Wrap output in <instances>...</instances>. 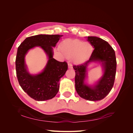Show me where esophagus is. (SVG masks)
<instances>
[{"label": "esophagus", "mask_w": 133, "mask_h": 133, "mask_svg": "<svg viewBox=\"0 0 133 133\" xmlns=\"http://www.w3.org/2000/svg\"><path fill=\"white\" fill-rule=\"evenodd\" d=\"M68 67H69V69H72V65L71 64V63L70 62H69L68 63Z\"/></svg>", "instance_id": "esophagus-1"}]
</instances>
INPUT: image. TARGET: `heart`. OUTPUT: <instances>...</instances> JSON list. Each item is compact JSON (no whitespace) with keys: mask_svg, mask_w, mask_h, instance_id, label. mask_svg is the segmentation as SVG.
Instances as JSON below:
<instances>
[{"mask_svg":"<svg viewBox=\"0 0 133 133\" xmlns=\"http://www.w3.org/2000/svg\"><path fill=\"white\" fill-rule=\"evenodd\" d=\"M59 48L67 58H72L77 63H82L91 57L94 47L89 42H83L79 39H67L62 41Z\"/></svg>","mask_w":133,"mask_h":133,"instance_id":"heart-1","label":"heart"}]
</instances>
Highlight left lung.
I'll list each match as a JSON object with an SVG mask.
<instances>
[{"label": "left lung", "mask_w": 133, "mask_h": 133, "mask_svg": "<svg viewBox=\"0 0 133 133\" xmlns=\"http://www.w3.org/2000/svg\"><path fill=\"white\" fill-rule=\"evenodd\" d=\"M87 38L94 50L89 61L83 64L73 66L75 70V89L78 95L84 99L100 101L109 94L113 87L116 74V57L114 50L108 42L97 36ZM92 62L101 63L103 75L94 85H89L85 82L87 70L88 65Z\"/></svg>", "instance_id": "8db88e82"}]
</instances>
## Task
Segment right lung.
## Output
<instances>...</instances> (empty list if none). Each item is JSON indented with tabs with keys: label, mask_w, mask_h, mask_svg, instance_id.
I'll return each mask as SVG.
<instances>
[{
	"label": "right lung",
	"mask_w": 133,
	"mask_h": 133,
	"mask_svg": "<svg viewBox=\"0 0 133 133\" xmlns=\"http://www.w3.org/2000/svg\"><path fill=\"white\" fill-rule=\"evenodd\" d=\"M63 35L40 34L27 38L18 48L16 57V76L20 86L31 98L38 101L51 99L57 94L60 79L67 70V63L53 58V47ZM35 46L42 48L48 57L46 66L37 75L28 71L25 56Z\"/></svg>",
	"instance_id": "1"
}]
</instances>
